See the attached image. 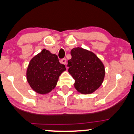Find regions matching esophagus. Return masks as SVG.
Listing matches in <instances>:
<instances>
[{
    "label": "esophagus",
    "instance_id": "34e87169",
    "mask_svg": "<svg viewBox=\"0 0 134 134\" xmlns=\"http://www.w3.org/2000/svg\"><path fill=\"white\" fill-rule=\"evenodd\" d=\"M60 62H61L62 64H64V65H65L66 63H67V60H66L65 58H64L61 59V60H60Z\"/></svg>",
    "mask_w": 134,
    "mask_h": 134
}]
</instances>
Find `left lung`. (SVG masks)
Wrapping results in <instances>:
<instances>
[{"label":"left lung","mask_w":134,"mask_h":134,"mask_svg":"<svg viewBox=\"0 0 134 134\" xmlns=\"http://www.w3.org/2000/svg\"><path fill=\"white\" fill-rule=\"evenodd\" d=\"M72 58L68 60L69 72L75 80L74 87L82 94L93 93L102 84L104 67L94 53L81 47L71 50Z\"/></svg>","instance_id":"1"}]
</instances>
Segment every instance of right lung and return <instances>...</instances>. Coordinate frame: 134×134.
<instances>
[{
  "mask_svg": "<svg viewBox=\"0 0 134 134\" xmlns=\"http://www.w3.org/2000/svg\"><path fill=\"white\" fill-rule=\"evenodd\" d=\"M66 70L57 55L43 49L30 60L26 72L28 83L40 94L49 93L56 86L59 77Z\"/></svg>",
  "mask_w": 134,
  "mask_h": 134,
  "instance_id": "obj_1",
  "label": "right lung"
}]
</instances>
